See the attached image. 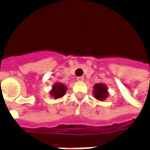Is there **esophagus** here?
<instances>
[{"instance_id": "34e87169", "label": "esophagus", "mask_w": 150, "mask_h": 150, "mask_svg": "<svg viewBox=\"0 0 150 150\" xmlns=\"http://www.w3.org/2000/svg\"><path fill=\"white\" fill-rule=\"evenodd\" d=\"M76 80H77V81L82 82V81H83V80H84V77H83V76H78Z\"/></svg>"}]
</instances>
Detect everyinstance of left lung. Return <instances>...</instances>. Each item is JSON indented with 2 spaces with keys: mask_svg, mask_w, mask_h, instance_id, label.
Listing matches in <instances>:
<instances>
[{
  "mask_svg": "<svg viewBox=\"0 0 150 150\" xmlns=\"http://www.w3.org/2000/svg\"><path fill=\"white\" fill-rule=\"evenodd\" d=\"M93 96L96 100H100V101H103L109 96L107 86L103 83H96L93 86Z\"/></svg>",
  "mask_w": 150,
  "mask_h": 150,
  "instance_id": "left-lung-1",
  "label": "left lung"
}]
</instances>
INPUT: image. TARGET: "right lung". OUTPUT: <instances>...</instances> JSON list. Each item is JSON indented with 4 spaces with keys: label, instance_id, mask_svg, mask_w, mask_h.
I'll return each mask as SVG.
<instances>
[{
    "label": "right lung",
    "instance_id": "add662e5",
    "mask_svg": "<svg viewBox=\"0 0 150 150\" xmlns=\"http://www.w3.org/2000/svg\"><path fill=\"white\" fill-rule=\"evenodd\" d=\"M67 90V87L64 84L61 83H55L54 86H52L50 95L55 100L61 98L66 93Z\"/></svg>",
    "mask_w": 150,
    "mask_h": 150
}]
</instances>
